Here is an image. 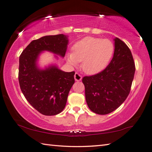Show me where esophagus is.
I'll list each match as a JSON object with an SVG mask.
<instances>
[{
	"label": "esophagus",
	"mask_w": 152,
	"mask_h": 152,
	"mask_svg": "<svg viewBox=\"0 0 152 152\" xmlns=\"http://www.w3.org/2000/svg\"><path fill=\"white\" fill-rule=\"evenodd\" d=\"M74 79H75L76 81H80L82 80V76L80 75L78 73L76 72L74 74Z\"/></svg>",
	"instance_id": "esophagus-1"
}]
</instances>
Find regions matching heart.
<instances>
[{"label":"heart","instance_id":"1","mask_svg":"<svg viewBox=\"0 0 152 152\" xmlns=\"http://www.w3.org/2000/svg\"><path fill=\"white\" fill-rule=\"evenodd\" d=\"M115 47L109 39L86 37L74 45L72 53L67 56L68 62L73 66L82 61V70L87 74L101 72L109 64Z\"/></svg>","mask_w":152,"mask_h":152}]
</instances>
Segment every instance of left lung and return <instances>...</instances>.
Here are the masks:
<instances>
[{"mask_svg":"<svg viewBox=\"0 0 152 152\" xmlns=\"http://www.w3.org/2000/svg\"><path fill=\"white\" fill-rule=\"evenodd\" d=\"M109 65L100 73L84 76L85 96L88 107L99 115L114 111L127 99L135 71L132 53L128 46L117 37Z\"/></svg>","mask_w":152,"mask_h":152,"instance_id":"obj_1","label":"left lung"}]
</instances>
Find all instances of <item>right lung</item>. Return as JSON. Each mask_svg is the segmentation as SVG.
Returning <instances> with one entry per match:
<instances>
[{
    "mask_svg": "<svg viewBox=\"0 0 152 152\" xmlns=\"http://www.w3.org/2000/svg\"><path fill=\"white\" fill-rule=\"evenodd\" d=\"M68 44V36L64 34L44 36L32 41L19 57L20 90L29 104L44 115H56L64 110L75 72H66L56 65L41 69L38 58L43 51L64 58Z\"/></svg>",
    "mask_w": 152,
    "mask_h": 152,
    "instance_id": "right-lung-1",
    "label": "right lung"
}]
</instances>
